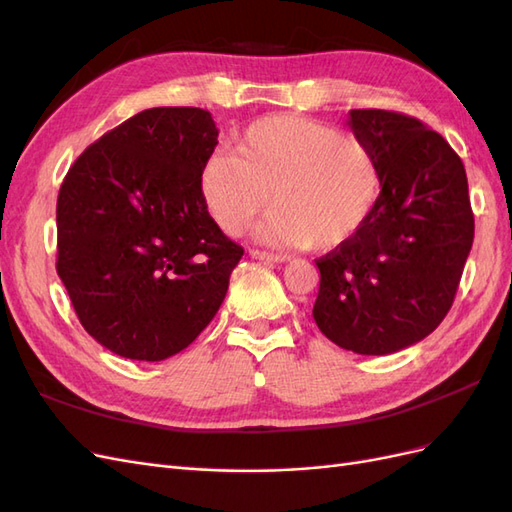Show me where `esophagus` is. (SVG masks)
Listing matches in <instances>:
<instances>
[{
    "label": "esophagus",
    "mask_w": 512,
    "mask_h": 512,
    "mask_svg": "<svg viewBox=\"0 0 512 512\" xmlns=\"http://www.w3.org/2000/svg\"><path fill=\"white\" fill-rule=\"evenodd\" d=\"M250 254H252V258L265 260V262H286L288 260V256H284V254H273V252H262V250H252Z\"/></svg>",
    "instance_id": "esophagus-1"
}]
</instances>
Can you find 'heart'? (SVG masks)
Listing matches in <instances>:
<instances>
[{
  "instance_id": "b5f03b06",
  "label": "heart",
  "mask_w": 512,
  "mask_h": 512,
  "mask_svg": "<svg viewBox=\"0 0 512 512\" xmlns=\"http://www.w3.org/2000/svg\"><path fill=\"white\" fill-rule=\"evenodd\" d=\"M200 185L211 218L228 235H243L273 200L262 241L331 252L376 213L384 175L365 138L318 119L269 115L243 132L237 153H213Z\"/></svg>"
}]
</instances>
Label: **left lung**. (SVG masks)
Masks as SVG:
<instances>
[{
  "label": "left lung",
  "mask_w": 512,
  "mask_h": 512,
  "mask_svg": "<svg viewBox=\"0 0 512 512\" xmlns=\"http://www.w3.org/2000/svg\"><path fill=\"white\" fill-rule=\"evenodd\" d=\"M348 126L378 153L384 185L359 235L316 260L314 320L339 348L393 354L436 331L455 301L474 241L468 177L410 115L356 108Z\"/></svg>",
  "instance_id": "8db88e82"
}]
</instances>
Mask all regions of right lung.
<instances>
[{
    "instance_id": "1",
    "label": "right lung",
    "mask_w": 512,
    "mask_h": 512,
    "mask_svg": "<svg viewBox=\"0 0 512 512\" xmlns=\"http://www.w3.org/2000/svg\"><path fill=\"white\" fill-rule=\"evenodd\" d=\"M215 145L209 111L160 106L70 166L57 198V275L106 350L164 361L218 314L243 247L203 198L200 173Z\"/></svg>"
}]
</instances>
